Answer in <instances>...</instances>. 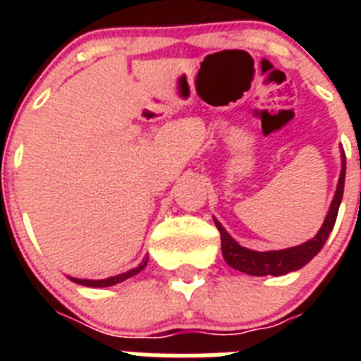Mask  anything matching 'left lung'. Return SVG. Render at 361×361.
<instances>
[{
    "label": "left lung",
    "instance_id": "1",
    "mask_svg": "<svg viewBox=\"0 0 361 361\" xmlns=\"http://www.w3.org/2000/svg\"><path fill=\"white\" fill-rule=\"evenodd\" d=\"M343 184H345V153L342 152V171H340V178H338L336 193H334L329 213L325 216L320 231H318L311 240L304 242V244L300 245H295V247H288V250L253 251L247 250V247H242L238 242H235L229 237V233L222 228V224H220L219 220L213 219L215 220L216 229L220 231L222 257H224V260L228 262V266L253 276H280L288 275V273L300 269V267H304L309 260H312V258L320 253L325 240L329 237V233L333 231L334 222H336L338 216V208H340V202H342Z\"/></svg>",
    "mask_w": 361,
    "mask_h": 361
}]
</instances>
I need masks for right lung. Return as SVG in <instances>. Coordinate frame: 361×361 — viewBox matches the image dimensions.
<instances>
[{
	"label": "right lung",
	"instance_id": "add662e5",
	"mask_svg": "<svg viewBox=\"0 0 361 361\" xmlns=\"http://www.w3.org/2000/svg\"><path fill=\"white\" fill-rule=\"evenodd\" d=\"M146 264H148V258H145L141 264L137 267H133V269L126 271V273H121V275H116V276H110V279H104V280H86V279H73V276H68L72 282L75 283H81V286H88V288H110V286H116V283H121L124 282V280L132 279L133 275H137V273H141L142 269L146 267Z\"/></svg>",
	"mask_w": 361,
	"mask_h": 361
}]
</instances>
